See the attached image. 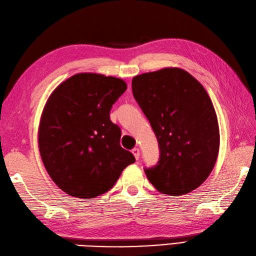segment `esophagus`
Instances as JSON below:
<instances>
[{"mask_svg":"<svg viewBox=\"0 0 256 256\" xmlns=\"http://www.w3.org/2000/svg\"><path fill=\"white\" fill-rule=\"evenodd\" d=\"M132 154L134 156L136 160H139V156H140V150L138 149V148H134V149L132 150Z\"/></svg>","mask_w":256,"mask_h":256,"instance_id":"esophagus-1","label":"esophagus"}]
</instances>
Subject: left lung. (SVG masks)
I'll use <instances>...</instances> for the list:
<instances>
[{"label":"left lung","mask_w":256,"mask_h":256,"mask_svg":"<svg viewBox=\"0 0 256 256\" xmlns=\"http://www.w3.org/2000/svg\"><path fill=\"white\" fill-rule=\"evenodd\" d=\"M132 94L154 132L160 160L146 175L158 192L187 194L207 180L217 161L220 134L205 88L180 68L136 76Z\"/></svg>","instance_id":"1"}]
</instances>
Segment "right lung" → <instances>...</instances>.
Returning a JSON list of instances; mask_svg holds the SVG:
<instances>
[{"mask_svg": "<svg viewBox=\"0 0 256 256\" xmlns=\"http://www.w3.org/2000/svg\"><path fill=\"white\" fill-rule=\"evenodd\" d=\"M126 90L122 78L78 73L47 100L38 128L39 152L51 180L68 195L104 194L136 161L120 146V128L110 117Z\"/></svg>", "mask_w": 256, "mask_h": 256, "instance_id": "right-lung-1", "label": "right lung"}]
</instances>
